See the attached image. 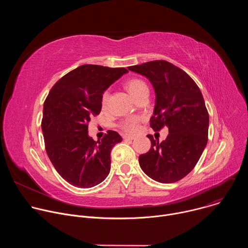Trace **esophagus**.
<instances>
[{
    "instance_id": "esophagus-1",
    "label": "esophagus",
    "mask_w": 248,
    "mask_h": 248,
    "mask_svg": "<svg viewBox=\"0 0 248 248\" xmlns=\"http://www.w3.org/2000/svg\"><path fill=\"white\" fill-rule=\"evenodd\" d=\"M123 137H124V139H125V140H133V139H134L133 136L128 135V134H124V135H123Z\"/></svg>"
}]
</instances>
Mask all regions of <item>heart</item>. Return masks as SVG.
Segmentation results:
<instances>
[{
  "label": "heart",
  "mask_w": 248,
  "mask_h": 248,
  "mask_svg": "<svg viewBox=\"0 0 248 248\" xmlns=\"http://www.w3.org/2000/svg\"><path fill=\"white\" fill-rule=\"evenodd\" d=\"M125 87L134 99H136L144 90H148V87H147L146 83L143 80H141L139 78H133V79H130V80L126 81ZM108 100H109V91H105L103 93V96H102V106H103V107H106V105H107V103H108ZM140 120L141 119L139 117L126 118L123 122H121L120 127L125 132L134 133L138 129V124H139Z\"/></svg>",
  "instance_id": "heart-1"
}]
</instances>
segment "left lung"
I'll return each instance as SVG.
<instances>
[{"mask_svg":"<svg viewBox=\"0 0 248 248\" xmlns=\"http://www.w3.org/2000/svg\"><path fill=\"white\" fill-rule=\"evenodd\" d=\"M151 82L156 99L150 125L169 134L159 142L148 134L151 148L139 156V165L152 180L175 183L188 174L201 157L208 140L209 115L202 93L180 67L166 61H152L127 67Z\"/></svg>","mask_w":248,"mask_h":248,"instance_id":"1","label":"left lung"}]
</instances>
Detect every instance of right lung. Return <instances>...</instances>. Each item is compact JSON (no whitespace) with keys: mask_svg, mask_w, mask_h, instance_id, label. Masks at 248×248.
<instances>
[{"mask_svg":"<svg viewBox=\"0 0 248 248\" xmlns=\"http://www.w3.org/2000/svg\"><path fill=\"white\" fill-rule=\"evenodd\" d=\"M128 70L83 64L62 77L43 107L42 131L46 152L62 178L77 187L102 183L111 170V150L122 136L109 130L101 141L88 135V124L100 114L102 96Z\"/></svg>","mask_w":248,"mask_h":248,"instance_id":"obj_1","label":"right lung"}]
</instances>
